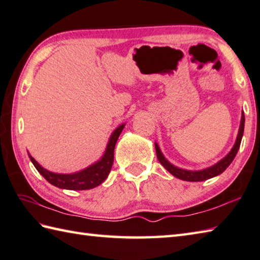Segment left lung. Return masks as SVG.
I'll list each match as a JSON object with an SVG mask.
<instances>
[{"instance_id": "left-lung-1", "label": "left lung", "mask_w": 260, "mask_h": 260, "mask_svg": "<svg viewBox=\"0 0 260 260\" xmlns=\"http://www.w3.org/2000/svg\"><path fill=\"white\" fill-rule=\"evenodd\" d=\"M243 129H245V114H243V111H242L241 123H240V127H239L237 141H236L235 145H233L232 150L229 152V154H226L222 160L218 161L217 164H215L214 166H212L210 168H206V169L198 170V171H191V170H185V169H180V168H178V167H175L174 165H171L170 162L166 159L164 154H162L159 145L155 143V151H156L157 160L160 161V164L164 166L172 176H175L176 178H179V179H181V180H185V181L207 180V179H210V178L221 175L222 172L231 165V162L233 161V159H235V156L238 153L239 147H240V143H241L242 135H243Z\"/></svg>"}]
</instances>
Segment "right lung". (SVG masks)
<instances>
[{
  "label": "right lung",
  "mask_w": 260,
  "mask_h": 260,
  "mask_svg": "<svg viewBox=\"0 0 260 260\" xmlns=\"http://www.w3.org/2000/svg\"><path fill=\"white\" fill-rule=\"evenodd\" d=\"M124 127L125 124L120 125L113 132V134H111L109 139L108 145L106 147L105 154L98 162H95V164L88 168H85L82 171L75 172V174H54V172H50L44 169L31 155H29V157L36 169L38 170L39 174L53 186L62 188V189L70 190L91 189V188H94L96 186H99L100 184H103L106 180V178L108 177L111 167H113L114 164V151L116 142L118 140V137Z\"/></svg>",
  "instance_id": "right-lung-1"
}]
</instances>
